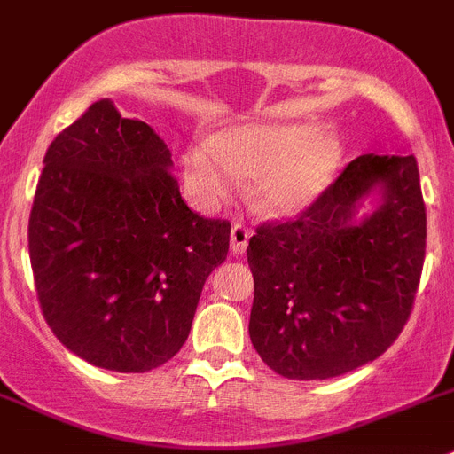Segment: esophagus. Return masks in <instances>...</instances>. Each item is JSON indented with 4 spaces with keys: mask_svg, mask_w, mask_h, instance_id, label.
<instances>
[{
    "mask_svg": "<svg viewBox=\"0 0 454 454\" xmlns=\"http://www.w3.org/2000/svg\"><path fill=\"white\" fill-rule=\"evenodd\" d=\"M249 238H251V231L247 226H242V223H235V226L231 228V251L235 255L244 254L247 251V247H249Z\"/></svg>",
    "mask_w": 454,
    "mask_h": 454,
    "instance_id": "obj_1",
    "label": "esophagus"
}]
</instances>
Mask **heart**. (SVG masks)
Segmentation results:
<instances>
[{
  "label": "heart",
  "instance_id": "heart-1",
  "mask_svg": "<svg viewBox=\"0 0 454 454\" xmlns=\"http://www.w3.org/2000/svg\"><path fill=\"white\" fill-rule=\"evenodd\" d=\"M340 144L310 123L242 125L184 151L189 192L203 205L231 194L239 176L255 178V203L270 215H297L331 184Z\"/></svg>",
  "mask_w": 454,
  "mask_h": 454
}]
</instances>
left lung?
Masks as SVG:
<instances>
[{
  "mask_svg": "<svg viewBox=\"0 0 454 454\" xmlns=\"http://www.w3.org/2000/svg\"><path fill=\"white\" fill-rule=\"evenodd\" d=\"M374 186L382 205L361 224ZM425 216L416 157L361 155L297 219L249 239V336L287 380H329L370 364L400 336L423 274Z\"/></svg>",
  "mask_w": 454,
  "mask_h": 454,
  "instance_id": "1",
  "label": "left lung"
}]
</instances>
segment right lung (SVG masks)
Instances as JSON below:
<instances>
[{
  "label": "right lung",
  "instance_id": "right-lung-1",
  "mask_svg": "<svg viewBox=\"0 0 454 454\" xmlns=\"http://www.w3.org/2000/svg\"><path fill=\"white\" fill-rule=\"evenodd\" d=\"M29 215L43 317L70 352L148 372L180 352L231 222L192 212L151 125L93 102L45 153Z\"/></svg>",
  "mask_w": 454,
  "mask_h": 454
}]
</instances>
